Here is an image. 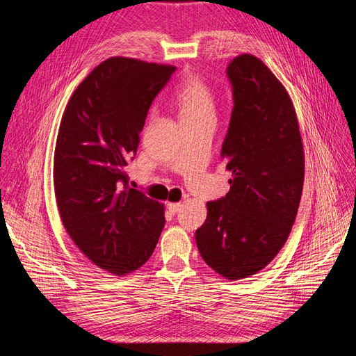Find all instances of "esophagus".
I'll return each instance as SVG.
<instances>
[{"mask_svg":"<svg viewBox=\"0 0 356 356\" xmlns=\"http://www.w3.org/2000/svg\"><path fill=\"white\" fill-rule=\"evenodd\" d=\"M166 208L170 213H177L181 209V203H166Z\"/></svg>","mask_w":356,"mask_h":356,"instance_id":"34e87169","label":"esophagus"}]
</instances>
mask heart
Returning <instances> with one entry per match:
<instances>
[{"label":"heart","mask_w":356,"mask_h":356,"mask_svg":"<svg viewBox=\"0 0 356 356\" xmlns=\"http://www.w3.org/2000/svg\"><path fill=\"white\" fill-rule=\"evenodd\" d=\"M181 122L213 117V93L209 84L196 74H188L174 96Z\"/></svg>","instance_id":"b5f03b06"}]
</instances>
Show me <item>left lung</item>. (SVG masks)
Returning <instances> with one entry per match:
<instances>
[{
	"mask_svg": "<svg viewBox=\"0 0 356 356\" xmlns=\"http://www.w3.org/2000/svg\"><path fill=\"white\" fill-rule=\"evenodd\" d=\"M233 111L221 147L230 190L208 202L196 230L212 270L236 281L264 268L285 245L305 181V153L294 105L264 63L239 55L227 67Z\"/></svg>",
	"mask_w": 356,
	"mask_h": 356,
	"instance_id": "left-lung-1",
	"label": "left lung"
}]
</instances>
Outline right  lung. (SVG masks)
I'll return each mask as SVG.
<instances>
[{
  "instance_id": "add662e5",
  "label": "right lung",
  "mask_w": 356,
  "mask_h": 356,
  "mask_svg": "<svg viewBox=\"0 0 356 356\" xmlns=\"http://www.w3.org/2000/svg\"><path fill=\"white\" fill-rule=\"evenodd\" d=\"M175 70L106 59L79 84L60 120L53 186L62 224L93 264L117 276L147 263L165 227L163 204L129 188L126 166Z\"/></svg>"
}]
</instances>
